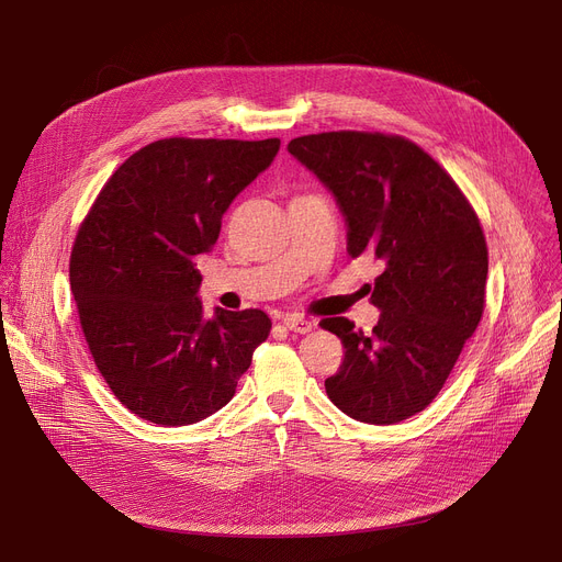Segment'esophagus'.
Wrapping results in <instances>:
<instances>
[{"mask_svg": "<svg viewBox=\"0 0 562 562\" xmlns=\"http://www.w3.org/2000/svg\"><path fill=\"white\" fill-rule=\"evenodd\" d=\"M284 326H286L291 333L307 335V333H312L314 323H312L310 318H303V316H299V314H291V316H286V318H284Z\"/></svg>", "mask_w": 562, "mask_h": 562, "instance_id": "esophagus-1", "label": "esophagus"}]
</instances>
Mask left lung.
<instances>
[{"label":"left lung","instance_id":"8db88e82","mask_svg":"<svg viewBox=\"0 0 562 562\" xmlns=\"http://www.w3.org/2000/svg\"><path fill=\"white\" fill-rule=\"evenodd\" d=\"M289 153L326 184L348 223V252L373 255L382 271L367 335L333 316L346 356L326 380L348 417L390 426L426 409L445 387L485 310L487 244L474 206L424 147L398 134L323 132Z\"/></svg>","mask_w":562,"mask_h":562}]
</instances>
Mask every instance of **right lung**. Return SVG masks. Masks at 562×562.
Returning <instances> with one entry per match:
<instances>
[{"label": "right lung", "instance_id": "obj_1", "mask_svg": "<svg viewBox=\"0 0 562 562\" xmlns=\"http://www.w3.org/2000/svg\"><path fill=\"white\" fill-rule=\"evenodd\" d=\"M280 138H161L109 177L70 252L81 333L113 396L159 426L229 403L271 333L261 310L202 318L195 257L229 202L271 166Z\"/></svg>", "mask_w": 562, "mask_h": 562}]
</instances>
